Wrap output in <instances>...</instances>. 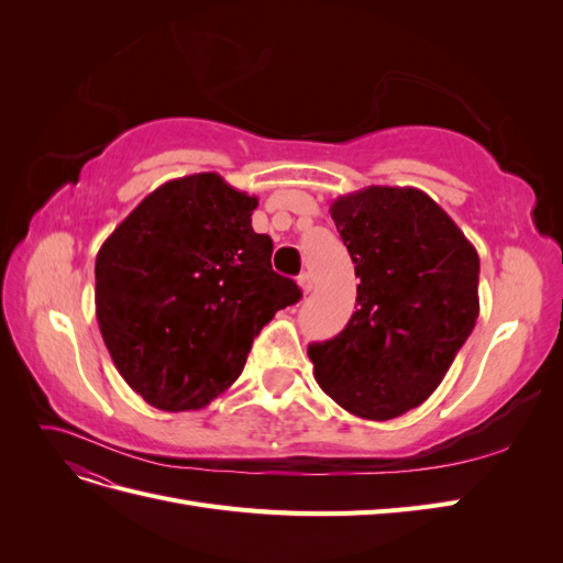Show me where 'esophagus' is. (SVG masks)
Returning <instances> with one entry per match:
<instances>
[{"instance_id": "esophagus-1", "label": "esophagus", "mask_w": 563, "mask_h": 563, "mask_svg": "<svg viewBox=\"0 0 563 563\" xmlns=\"http://www.w3.org/2000/svg\"><path fill=\"white\" fill-rule=\"evenodd\" d=\"M298 286H300V291L308 296L310 291H312V286H314V282H312V275L310 272H302V275L298 277Z\"/></svg>"}]
</instances>
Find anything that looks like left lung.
Masks as SVG:
<instances>
[{
  "instance_id": "1",
  "label": "left lung",
  "mask_w": 563,
  "mask_h": 563,
  "mask_svg": "<svg viewBox=\"0 0 563 563\" xmlns=\"http://www.w3.org/2000/svg\"><path fill=\"white\" fill-rule=\"evenodd\" d=\"M329 211L362 282L347 327L308 347L314 378L356 418H399L439 387L474 329L479 255L418 187L371 185Z\"/></svg>"
}]
</instances>
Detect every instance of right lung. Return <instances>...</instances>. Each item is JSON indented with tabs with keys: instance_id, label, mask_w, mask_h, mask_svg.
<instances>
[{
	"instance_id": "obj_1",
	"label": "right lung",
	"mask_w": 563,
	"mask_h": 563,
	"mask_svg": "<svg viewBox=\"0 0 563 563\" xmlns=\"http://www.w3.org/2000/svg\"><path fill=\"white\" fill-rule=\"evenodd\" d=\"M258 199L218 174L150 192L96 255V319L129 387L162 411H197L240 378L253 338L296 282L253 232Z\"/></svg>"
}]
</instances>
